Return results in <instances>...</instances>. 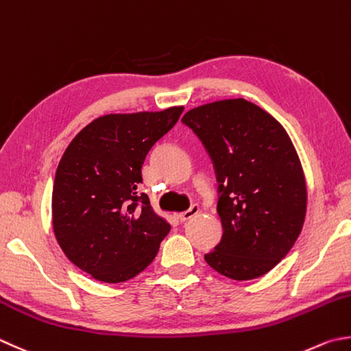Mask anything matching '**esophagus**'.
Wrapping results in <instances>:
<instances>
[{
  "mask_svg": "<svg viewBox=\"0 0 351 351\" xmlns=\"http://www.w3.org/2000/svg\"><path fill=\"white\" fill-rule=\"evenodd\" d=\"M198 210H200V208H198V204H193V206H191L188 210H184V213L178 214V215H177V218L183 223V221L189 220L191 217H194L195 214H198Z\"/></svg>",
  "mask_w": 351,
  "mask_h": 351,
  "instance_id": "34e87169",
  "label": "esophagus"
}]
</instances>
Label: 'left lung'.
I'll return each instance as SVG.
<instances>
[{
  "mask_svg": "<svg viewBox=\"0 0 351 351\" xmlns=\"http://www.w3.org/2000/svg\"><path fill=\"white\" fill-rule=\"evenodd\" d=\"M182 122L200 138L218 184L223 237L204 260L238 281L267 274L292 249L306 217V180L286 130L244 99L202 105Z\"/></svg>",
  "mask_w": 351,
  "mask_h": 351,
  "instance_id": "obj_1",
  "label": "left lung"
}]
</instances>
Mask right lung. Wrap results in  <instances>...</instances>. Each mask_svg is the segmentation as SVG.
Returning <instances> with one entry per match:
<instances>
[{
  "mask_svg": "<svg viewBox=\"0 0 351 351\" xmlns=\"http://www.w3.org/2000/svg\"><path fill=\"white\" fill-rule=\"evenodd\" d=\"M182 113L173 107L102 116L65 149L53 186V229L69 260L93 278H134L171 230L138 188L145 158Z\"/></svg>",
  "mask_w": 351,
  "mask_h": 351,
  "instance_id": "obj_1",
  "label": "right lung"
}]
</instances>
